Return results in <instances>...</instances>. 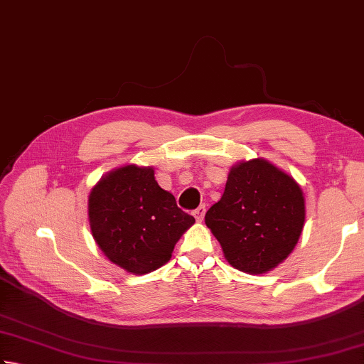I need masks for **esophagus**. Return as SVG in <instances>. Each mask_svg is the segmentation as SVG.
Segmentation results:
<instances>
[{"label":"esophagus","instance_id":"esophagus-1","mask_svg":"<svg viewBox=\"0 0 364 364\" xmlns=\"http://www.w3.org/2000/svg\"><path fill=\"white\" fill-rule=\"evenodd\" d=\"M205 211H206V208H205V205H200L198 206L197 210H194V216H196V219L198 220V223H202L203 220V216H205Z\"/></svg>","mask_w":364,"mask_h":364}]
</instances>
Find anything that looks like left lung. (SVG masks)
Wrapping results in <instances>:
<instances>
[{"label": "left lung", "instance_id": "left-lung-1", "mask_svg": "<svg viewBox=\"0 0 364 364\" xmlns=\"http://www.w3.org/2000/svg\"><path fill=\"white\" fill-rule=\"evenodd\" d=\"M304 194L294 176L263 158L232 166L205 224L225 260L247 274L272 272L294 251L304 227Z\"/></svg>", "mask_w": 364, "mask_h": 364}]
</instances>
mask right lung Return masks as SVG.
Instances as JSON below:
<instances>
[{
    "mask_svg": "<svg viewBox=\"0 0 364 364\" xmlns=\"http://www.w3.org/2000/svg\"><path fill=\"white\" fill-rule=\"evenodd\" d=\"M88 220L105 257L135 276L166 265L176 241L196 223L159 186L153 167L135 164L110 170L92 186Z\"/></svg>",
    "mask_w": 364,
    "mask_h": 364,
    "instance_id": "1",
    "label": "right lung"
}]
</instances>
